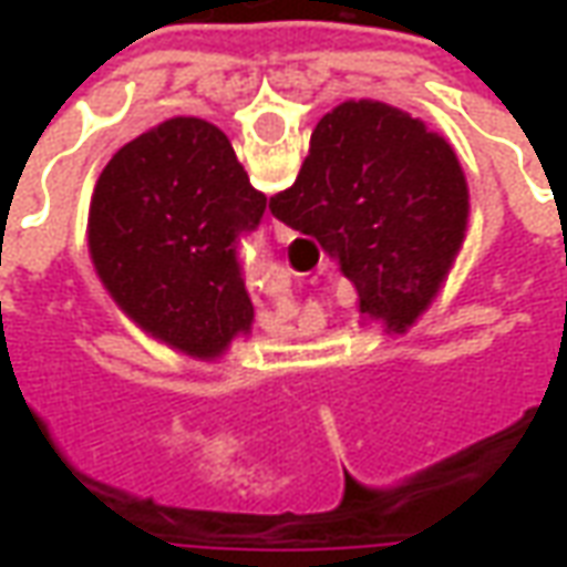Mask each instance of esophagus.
<instances>
[{"mask_svg":"<svg viewBox=\"0 0 567 567\" xmlns=\"http://www.w3.org/2000/svg\"><path fill=\"white\" fill-rule=\"evenodd\" d=\"M272 236H276V239H279V243H291V239H295V230H291V227H288V224H282V221H276V218H272Z\"/></svg>","mask_w":567,"mask_h":567,"instance_id":"1","label":"esophagus"}]
</instances>
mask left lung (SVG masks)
<instances>
[{
	"label": "left lung",
	"mask_w": 567,
	"mask_h": 567,
	"mask_svg": "<svg viewBox=\"0 0 567 567\" xmlns=\"http://www.w3.org/2000/svg\"><path fill=\"white\" fill-rule=\"evenodd\" d=\"M267 197L234 145L203 117H169L117 151L96 178L87 215L93 270L142 331L215 361L251 331L236 239Z\"/></svg>",
	"instance_id": "obj_1"
}]
</instances>
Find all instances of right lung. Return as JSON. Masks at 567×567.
<instances>
[{"instance_id": "add662e5", "label": "right lung", "mask_w": 567, "mask_h": 567, "mask_svg": "<svg viewBox=\"0 0 567 567\" xmlns=\"http://www.w3.org/2000/svg\"><path fill=\"white\" fill-rule=\"evenodd\" d=\"M270 212L316 236L385 333L419 321L458 258L471 215L452 145L380 100H346L321 117L297 182Z\"/></svg>"}]
</instances>
